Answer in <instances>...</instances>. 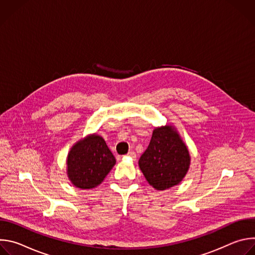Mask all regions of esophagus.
I'll list each match as a JSON object with an SVG mask.
<instances>
[{"label":"esophagus","mask_w":255,"mask_h":255,"mask_svg":"<svg viewBox=\"0 0 255 255\" xmlns=\"http://www.w3.org/2000/svg\"><path fill=\"white\" fill-rule=\"evenodd\" d=\"M127 156L131 157L132 159H135V158H136V154H135V152H134V151H129V152H128V154H127Z\"/></svg>","instance_id":"esophagus-1"}]
</instances>
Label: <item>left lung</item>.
<instances>
[{
    "instance_id": "8db88e82",
    "label": "left lung",
    "mask_w": 255,
    "mask_h": 255,
    "mask_svg": "<svg viewBox=\"0 0 255 255\" xmlns=\"http://www.w3.org/2000/svg\"><path fill=\"white\" fill-rule=\"evenodd\" d=\"M191 156L185 142L170 125L157 127L139 167L148 184L158 191L178 185L188 172Z\"/></svg>"
}]
</instances>
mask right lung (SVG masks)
<instances>
[{
    "label": "right lung",
    "mask_w": 255,
    "mask_h": 255,
    "mask_svg": "<svg viewBox=\"0 0 255 255\" xmlns=\"http://www.w3.org/2000/svg\"><path fill=\"white\" fill-rule=\"evenodd\" d=\"M116 159L103 137L93 134L78 141L67 155V176L80 189L99 186L115 165Z\"/></svg>",
    "instance_id": "obj_1"
}]
</instances>
